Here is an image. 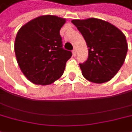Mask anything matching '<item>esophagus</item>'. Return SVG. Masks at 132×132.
<instances>
[{
  "mask_svg": "<svg viewBox=\"0 0 132 132\" xmlns=\"http://www.w3.org/2000/svg\"><path fill=\"white\" fill-rule=\"evenodd\" d=\"M77 49H73V56H76L77 55Z\"/></svg>",
  "mask_w": 132,
  "mask_h": 132,
  "instance_id": "1",
  "label": "esophagus"
}]
</instances>
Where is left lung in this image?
<instances>
[{
    "label": "left lung",
    "mask_w": 132,
    "mask_h": 132,
    "mask_svg": "<svg viewBox=\"0 0 132 132\" xmlns=\"http://www.w3.org/2000/svg\"><path fill=\"white\" fill-rule=\"evenodd\" d=\"M88 48V60L80 64L88 80L102 84L110 80L124 64L128 52L125 35L113 24L95 18L71 21Z\"/></svg>",
    "instance_id": "left-lung-1"
}]
</instances>
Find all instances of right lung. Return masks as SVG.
Instances as JSON below:
<instances>
[{
  "mask_svg": "<svg viewBox=\"0 0 132 132\" xmlns=\"http://www.w3.org/2000/svg\"><path fill=\"white\" fill-rule=\"evenodd\" d=\"M65 19L46 15L23 25L15 40L19 67L30 82L48 85L59 79L72 52L62 48L59 31Z\"/></svg>",
  "mask_w": 132,
  "mask_h": 132,
  "instance_id": "obj_1",
  "label": "right lung"
}]
</instances>
